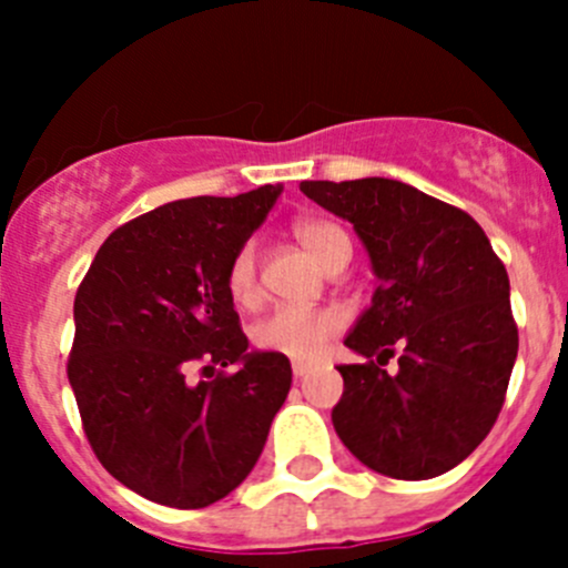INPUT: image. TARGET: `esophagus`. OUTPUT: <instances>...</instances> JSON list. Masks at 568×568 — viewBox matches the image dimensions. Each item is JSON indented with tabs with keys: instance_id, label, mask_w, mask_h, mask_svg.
Listing matches in <instances>:
<instances>
[{
	"instance_id": "1",
	"label": "esophagus",
	"mask_w": 568,
	"mask_h": 568,
	"mask_svg": "<svg viewBox=\"0 0 568 568\" xmlns=\"http://www.w3.org/2000/svg\"><path fill=\"white\" fill-rule=\"evenodd\" d=\"M307 374H311V368H307L305 363H294V379H296V382H302V379H305Z\"/></svg>"
}]
</instances>
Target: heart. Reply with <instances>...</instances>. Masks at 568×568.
Instances as JSON below:
<instances>
[{"instance_id":"obj_1","label":"heart","mask_w":568,"mask_h":568,"mask_svg":"<svg viewBox=\"0 0 568 568\" xmlns=\"http://www.w3.org/2000/svg\"><path fill=\"white\" fill-rule=\"evenodd\" d=\"M294 236L311 252L321 266H329L332 257L343 250H352L348 236L326 220H302L294 225ZM227 294L236 305L250 307L257 300V247L247 242L239 247L227 266ZM343 318L329 307H274L252 326V343L261 352L283 354V357L316 359L324 343L337 335Z\"/></svg>"}]
</instances>
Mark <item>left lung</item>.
Listing matches in <instances>:
<instances>
[{"mask_svg":"<svg viewBox=\"0 0 568 568\" xmlns=\"http://www.w3.org/2000/svg\"><path fill=\"white\" fill-rule=\"evenodd\" d=\"M300 189L352 222L379 280L343 341L368 363L337 368V437L390 478L448 473L484 443L506 400L519 348L506 266L473 216L409 183L357 178ZM395 347L399 368L387 375L378 365Z\"/></svg>","mask_w":568,"mask_h":568,"instance_id":"obj_1","label":"left lung"}]
</instances>
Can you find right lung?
I'll use <instances>...</instances> for the list:
<instances>
[{
    "label": "right lung",
    "instance_id": "add662e5",
    "mask_svg": "<svg viewBox=\"0 0 568 568\" xmlns=\"http://www.w3.org/2000/svg\"><path fill=\"white\" fill-rule=\"evenodd\" d=\"M280 192L266 183L159 205L118 227L79 285L68 382L84 434L148 500L203 508L231 495L291 390L288 357L250 352L227 294L233 255ZM227 364L236 375L215 373ZM194 367L217 376L189 383Z\"/></svg>",
    "mask_w": 568,
    "mask_h": 568
}]
</instances>
